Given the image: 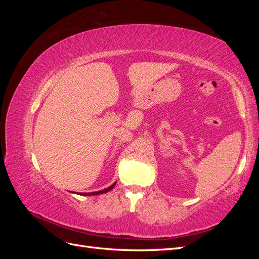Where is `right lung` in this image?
<instances>
[{"label": "right lung", "mask_w": 259, "mask_h": 259, "mask_svg": "<svg viewBox=\"0 0 259 259\" xmlns=\"http://www.w3.org/2000/svg\"><path fill=\"white\" fill-rule=\"evenodd\" d=\"M115 186V183L113 184V185H111L110 187H108V188H106V189H104V190H100V191H96V192H91V193H80V194H82V195H96V194H100V193H106V192H108V191H110L112 188Z\"/></svg>", "instance_id": "add662e5"}]
</instances>
